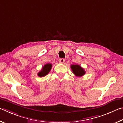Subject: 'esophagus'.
Wrapping results in <instances>:
<instances>
[{
    "label": "esophagus",
    "mask_w": 123,
    "mask_h": 123,
    "mask_svg": "<svg viewBox=\"0 0 123 123\" xmlns=\"http://www.w3.org/2000/svg\"><path fill=\"white\" fill-rule=\"evenodd\" d=\"M64 62H65V59H64V58H60V59H59V63L61 64H63Z\"/></svg>",
    "instance_id": "obj_1"
}]
</instances>
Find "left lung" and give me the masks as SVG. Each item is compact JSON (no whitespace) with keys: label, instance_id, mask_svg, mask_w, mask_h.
Here are the masks:
<instances>
[{"label":"left lung","instance_id":"1","mask_svg":"<svg viewBox=\"0 0 123 123\" xmlns=\"http://www.w3.org/2000/svg\"><path fill=\"white\" fill-rule=\"evenodd\" d=\"M71 68L75 76L77 77H81L84 76L85 74V70L83 69V68L81 67L79 65H72L71 66Z\"/></svg>","mask_w":123,"mask_h":123}]
</instances>
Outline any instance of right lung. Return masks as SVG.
Wrapping results in <instances>:
<instances>
[{
	"instance_id": "add662e5",
	"label": "right lung",
	"mask_w": 123,
	"mask_h": 123,
	"mask_svg": "<svg viewBox=\"0 0 123 123\" xmlns=\"http://www.w3.org/2000/svg\"><path fill=\"white\" fill-rule=\"evenodd\" d=\"M52 66V64L49 63H48L46 64V65H45L43 67L42 70H41L40 72H38V76L40 77H43L46 76V75L49 74V72L50 71Z\"/></svg>"
}]
</instances>
